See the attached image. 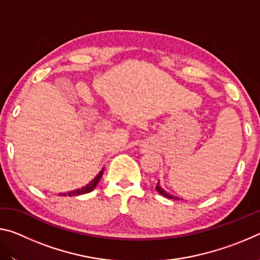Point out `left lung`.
Listing matches in <instances>:
<instances>
[{"instance_id": "1", "label": "left lung", "mask_w": 260, "mask_h": 260, "mask_svg": "<svg viewBox=\"0 0 260 260\" xmlns=\"http://www.w3.org/2000/svg\"><path fill=\"white\" fill-rule=\"evenodd\" d=\"M156 190L160 193V195H162L164 197H166V199H171V200H175V201H180V200H183V199H180V197L178 196H174L172 195V193L167 192L165 189H162L161 186L159 184V181H158V183L156 184Z\"/></svg>"}]
</instances>
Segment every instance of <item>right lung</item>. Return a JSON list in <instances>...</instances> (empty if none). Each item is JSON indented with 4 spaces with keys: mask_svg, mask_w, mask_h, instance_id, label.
<instances>
[{
    "mask_svg": "<svg viewBox=\"0 0 260 260\" xmlns=\"http://www.w3.org/2000/svg\"><path fill=\"white\" fill-rule=\"evenodd\" d=\"M103 171L104 169H102L100 171V173L96 175V177L91 180V181L86 184L85 187H81L79 189H76V190H72V191H68V192H59V196H78V195H82V193H87V192H90L93 191L95 187L98 186V183L100 182L101 178H102L103 175Z\"/></svg>",
    "mask_w": 260,
    "mask_h": 260,
    "instance_id": "1",
    "label": "right lung"
}]
</instances>
